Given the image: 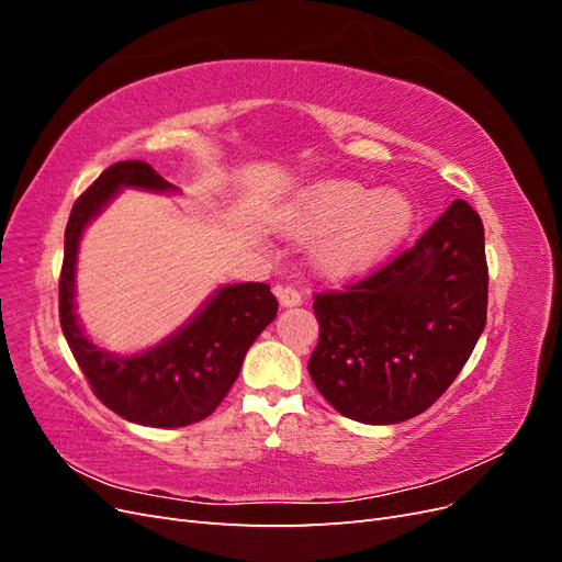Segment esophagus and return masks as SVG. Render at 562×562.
Returning a JSON list of instances; mask_svg holds the SVG:
<instances>
[{
    "label": "esophagus",
    "mask_w": 562,
    "mask_h": 562,
    "mask_svg": "<svg viewBox=\"0 0 562 562\" xmlns=\"http://www.w3.org/2000/svg\"><path fill=\"white\" fill-rule=\"evenodd\" d=\"M277 297L281 307H297V304H302V293L295 285H277Z\"/></svg>",
    "instance_id": "esophagus-1"
}]
</instances>
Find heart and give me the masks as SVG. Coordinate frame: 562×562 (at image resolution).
I'll list each match as a JSON object with an SVG mask.
<instances>
[{"instance_id": "obj_1", "label": "heart", "mask_w": 562, "mask_h": 562, "mask_svg": "<svg viewBox=\"0 0 562 562\" xmlns=\"http://www.w3.org/2000/svg\"><path fill=\"white\" fill-rule=\"evenodd\" d=\"M413 203L396 187L372 192L356 180H318L281 217L293 236L321 234L314 258L328 277H349L378 262L411 227Z\"/></svg>"}]
</instances>
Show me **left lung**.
I'll return each instance as SVG.
<instances>
[{"label": "left lung", "mask_w": 562, "mask_h": 562, "mask_svg": "<svg viewBox=\"0 0 562 562\" xmlns=\"http://www.w3.org/2000/svg\"><path fill=\"white\" fill-rule=\"evenodd\" d=\"M316 389L339 415L398 424L454 382L487 316L481 215L464 199L370 277L314 295Z\"/></svg>", "instance_id": "left-lung-1"}]
</instances>
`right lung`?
I'll return each instance as SVG.
<instances>
[{"mask_svg": "<svg viewBox=\"0 0 562 562\" xmlns=\"http://www.w3.org/2000/svg\"><path fill=\"white\" fill-rule=\"evenodd\" d=\"M124 187L176 192L149 164L119 161L75 201L65 227L58 288L60 328L93 394L112 413L143 427H187L209 417L229 394L248 347L277 318L279 302L267 283L223 285L196 316L157 347L133 356L95 347L75 314L77 250L83 229Z\"/></svg>", "mask_w": 562, "mask_h": 562, "instance_id": "obj_1", "label": "right lung"}]
</instances>
